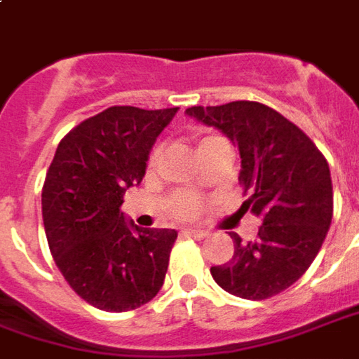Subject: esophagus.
<instances>
[{
	"instance_id": "34e87169",
	"label": "esophagus",
	"mask_w": 359,
	"mask_h": 359,
	"mask_svg": "<svg viewBox=\"0 0 359 359\" xmlns=\"http://www.w3.org/2000/svg\"><path fill=\"white\" fill-rule=\"evenodd\" d=\"M184 235L187 237H194V239H205L210 233L205 231V229H200V227H194V229H184Z\"/></svg>"
}]
</instances>
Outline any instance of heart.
I'll use <instances>...</instances> for the list:
<instances>
[{
  "label": "heart",
  "mask_w": 359,
  "mask_h": 359,
  "mask_svg": "<svg viewBox=\"0 0 359 359\" xmlns=\"http://www.w3.org/2000/svg\"><path fill=\"white\" fill-rule=\"evenodd\" d=\"M215 140H219V137H204V140H200V142H198V147L210 144V142H215ZM157 161H159V149H155L154 151L151 159H149V165L154 167ZM200 208H202L200 202H198L194 196H190V194H175V196L167 202V210H169V214L175 215V217H179V219L194 217V215L200 212Z\"/></svg>",
  "instance_id": "heart-1"
}]
</instances>
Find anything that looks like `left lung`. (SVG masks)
Returning a JSON list of instances; mask_svg holds the SVG:
<instances>
[{"label":"left lung","mask_w":359,"mask_h":359,"mask_svg":"<svg viewBox=\"0 0 359 359\" xmlns=\"http://www.w3.org/2000/svg\"><path fill=\"white\" fill-rule=\"evenodd\" d=\"M239 149V180L250 196L241 210L262 219L255 241L235 243L233 258L212 278L243 299H266L297 282L323 247L332 222L327 159L299 128L266 104L235 101L187 109Z\"/></svg>","instance_id":"1"}]
</instances>
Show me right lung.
<instances>
[{"label": "right lung", "mask_w": 359, "mask_h": 359, "mask_svg": "<svg viewBox=\"0 0 359 359\" xmlns=\"http://www.w3.org/2000/svg\"><path fill=\"white\" fill-rule=\"evenodd\" d=\"M179 107H110L74 128L42 188V219L56 266L79 297L122 313L151 302L169 266L175 229H142L120 205L144 179L151 147Z\"/></svg>", "instance_id": "add662e5"}]
</instances>
